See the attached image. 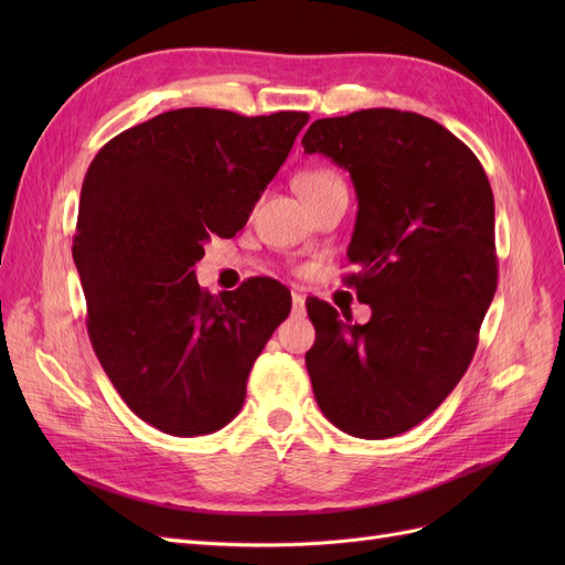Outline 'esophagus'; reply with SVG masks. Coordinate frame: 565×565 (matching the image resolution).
<instances>
[{"label": "esophagus", "mask_w": 565, "mask_h": 565, "mask_svg": "<svg viewBox=\"0 0 565 565\" xmlns=\"http://www.w3.org/2000/svg\"><path fill=\"white\" fill-rule=\"evenodd\" d=\"M306 313V299L301 295H292V316Z\"/></svg>", "instance_id": "esophagus-1"}]
</instances>
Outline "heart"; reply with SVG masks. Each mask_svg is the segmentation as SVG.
<instances>
[{
	"label": "heart",
	"mask_w": 565,
	"mask_h": 565,
	"mask_svg": "<svg viewBox=\"0 0 565 565\" xmlns=\"http://www.w3.org/2000/svg\"><path fill=\"white\" fill-rule=\"evenodd\" d=\"M341 181V177L334 172V169H328V167H313V169H306V172H301L297 177V188L303 200H311L320 193L328 191V188H334Z\"/></svg>",
	"instance_id": "b5f03b06"
}]
</instances>
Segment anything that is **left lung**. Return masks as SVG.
Segmentation results:
<instances>
[{"mask_svg": "<svg viewBox=\"0 0 565 565\" xmlns=\"http://www.w3.org/2000/svg\"><path fill=\"white\" fill-rule=\"evenodd\" d=\"M351 174L358 214L347 278L365 324L306 301L316 401L337 429L380 440L413 429L471 363L498 289L494 200L481 162L434 119L393 108L316 119L301 139Z\"/></svg>", "mask_w": 565, "mask_h": 565, "instance_id": "1", "label": "left lung"}]
</instances>
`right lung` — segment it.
Listing matches in <instances>:
<instances>
[{"label":"right lung","instance_id":"obj_1","mask_svg":"<svg viewBox=\"0 0 565 565\" xmlns=\"http://www.w3.org/2000/svg\"><path fill=\"white\" fill-rule=\"evenodd\" d=\"M309 113L169 110L96 152L82 183L73 259L100 365L134 415L172 436L226 426L292 297L252 278L218 297L195 264L233 237L278 174Z\"/></svg>","mask_w":565,"mask_h":565}]
</instances>
